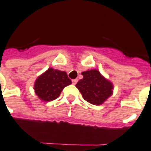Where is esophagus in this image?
<instances>
[{
	"instance_id": "obj_1",
	"label": "esophagus",
	"mask_w": 151,
	"mask_h": 151,
	"mask_svg": "<svg viewBox=\"0 0 151 151\" xmlns=\"http://www.w3.org/2000/svg\"><path fill=\"white\" fill-rule=\"evenodd\" d=\"M78 79H73L72 80V83H73V84H76L77 83H78Z\"/></svg>"
}]
</instances>
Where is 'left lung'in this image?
<instances>
[{"mask_svg": "<svg viewBox=\"0 0 151 151\" xmlns=\"http://www.w3.org/2000/svg\"><path fill=\"white\" fill-rule=\"evenodd\" d=\"M81 74L83 78L77 83L76 87L85 101L99 105L112 95L113 84L105 79L98 70H87Z\"/></svg>", "mask_w": 151, "mask_h": 151, "instance_id": "8db88e82", "label": "left lung"}]
</instances>
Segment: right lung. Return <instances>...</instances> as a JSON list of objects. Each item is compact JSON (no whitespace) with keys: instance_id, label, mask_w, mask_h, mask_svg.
<instances>
[{"instance_id":"right-lung-1","label":"right lung","mask_w":151,"mask_h":151,"mask_svg":"<svg viewBox=\"0 0 151 151\" xmlns=\"http://www.w3.org/2000/svg\"><path fill=\"white\" fill-rule=\"evenodd\" d=\"M70 84L71 81L66 72L49 68L38 77L34 90L42 101H50L57 99L63 88Z\"/></svg>"}]
</instances>
